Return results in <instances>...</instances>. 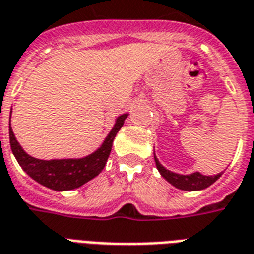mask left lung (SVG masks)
<instances>
[{"instance_id": "1", "label": "left lung", "mask_w": 254, "mask_h": 254, "mask_svg": "<svg viewBox=\"0 0 254 254\" xmlns=\"http://www.w3.org/2000/svg\"><path fill=\"white\" fill-rule=\"evenodd\" d=\"M155 155V153H153ZM155 163L157 170L160 172V175L164 178L170 185H172L174 187L179 190H183V191H200V190L207 189L208 186H211L214 182H217L221 175L223 172H219L217 175H202L200 172H192V174L189 175H182L176 174V172H172V171L167 170L164 165L161 164L159 159L156 157L155 155Z\"/></svg>"}]
</instances>
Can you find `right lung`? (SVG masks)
I'll use <instances>...</instances> for the list:
<instances>
[{
	"label": "right lung",
	"instance_id": "1",
	"mask_svg": "<svg viewBox=\"0 0 254 254\" xmlns=\"http://www.w3.org/2000/svg\"><path fill=\"white\" fill-rule=\"evenodd\" d=\"M12 116V110H10ZM129 116L124 113L118 116L114 122V127L109 132L106 138L103 140L102 145L97 151L90 153L89 156L79 157V159H52V160H41L32 157L27 152L22 149L20 142L17 141L16 136L9 127V140L10 148L16 160L22 170L25 171L32 179L36 180L41 186H46L47 189L55 190V191H69L75 190L87 183L89 180L98 176L112 151L114 137L124 125V121Z\"/></svg>",
	"mask_w": 254,
	"mask_h": 254
}]
</instances>
